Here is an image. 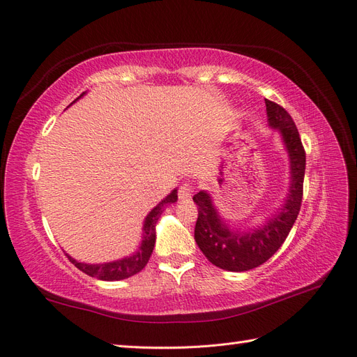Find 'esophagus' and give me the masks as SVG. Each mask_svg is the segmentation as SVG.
I'll use <instances>...</instances> for the list:
<instances>
[{"instance_id":"1","label":"esophagus","mask_w":357,"mask_h":357,"mask_svg":"<svg viewBox=\"0 0 357 357\" xmlns=\"http://www.w3.org/2000/svg\"><path fill=\"white\" fill-rule=\"evenodd\" d=\"M193 195V186L190 183L185 181L183 185L178 188V199L180 201H189Z\"/></svg>"}]
</instances>
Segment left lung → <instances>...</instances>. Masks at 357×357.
<instances>
[{
    "label": "left lung",
    "instance_id": "8db88e82",
    "mask_svg": "<svg viewBox=\"0 0 357 357\" xmlns=\"http://www.w3.org/2000/svg\"><path fill=\"white\" fill-rule=\"evenodd\" d=\"M269 126L282 134L290 159V186L284 205L265 225L253 229H231L223 222L207 192L193 195L198 205L195 241L208 261L226 271L241 273L265 264L284 240L294 226L302 202L305 176V150L294 119L273 101L265 100Z\"/></svg>",
    "mask_w": 357,
    "mask_h": 357
}]
</instances>
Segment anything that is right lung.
<instances>
[{
	"mask_svg": "<svg viewBox=\"0 0 357 357\" xmlns=\"http://www.w3.org/2000/svg\"><path fill=\"white\" fill-rule=\"evenodd\" d=\"M83 95H84V92L79 96V98H82ZM176 201H177V189L172 190L164 201H160L156 207L146 215L144 225H143V241H142V244H139L138 250L132 256H128L123 259H119V261L107 262V264L77 262L74 257H71L70 255L66 253L67 257L70 259L71 264H74V266H77L84 274H88V275L95 277L98 280H104V282H117V280H123V278L135 275L147 265L150 256H152L155 241H156L158 219L160 218L162 211H164L165 205L172 204Z\"/></svg>",
	"mask_w": 357,
	"mask_h": 357,
	"instance_id": "add662e5",
	"label": "right lung"
}]
</instances>
